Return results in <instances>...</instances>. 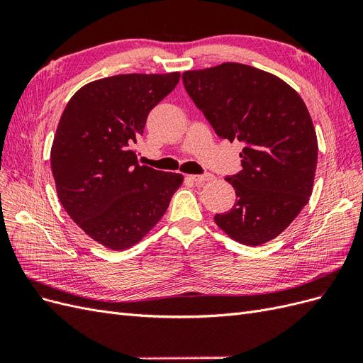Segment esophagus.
<instances>
[{
    "label": "esophagus",
    "instance_id": "obj_1",
    "mask_svg": "<svg viewBox=\"0 0 363 363\" xmlns=\"http://www.w3.org/2000/svg\"><path fill=\"white\" fill-rule=\"evenodd\" d=\"M191 179H192L194 182H196V183H204V182L212 180L213 175L208 174V172H204V174H199V175H191Z\"/></svg>",
    "mask_w": 363,
    "mask_h": 363
}]
</instances>
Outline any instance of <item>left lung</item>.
Instances as JSON below:
<instances>
[{
	"mask_svg": "<svg viewBox=\"0 0 363 363\" xmlns=\"http://www.w3.org/2000/svg\"><path fill=\"white\" fill-rule=\"evenodd\" d=\"M182 79L215 133L244 145L242 169L225 177L236 203L215 223L240 244L268 242L312 194L318 142L304 101L279 77L242 63L186 71Z\"/></svg>",
	"mask_w": 363,
	"mask_h": 363,
	"instance_id": "left-lung-1",
	"label": "left lung"
}]
</instances>
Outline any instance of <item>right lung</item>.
<instances>
[{
  "instance_id": "1",
  "label": "right lung",
  "mask_w": 363,
  "mask_h": 363,
  "mask_svg": "<svg viewBox=\"0 0 363 363\" xmlns=\"http://www.w3.org/2000/svg\"><path fill=\"white\" fill-rule=\"evenodd\" d=\"M179 80V72L107 77L75 92L60 116L51 148L59 200L107 248L138 244L183 182L182 174L140 167L133 150L148 113Z\"/></svg>"
}]
</instances>
